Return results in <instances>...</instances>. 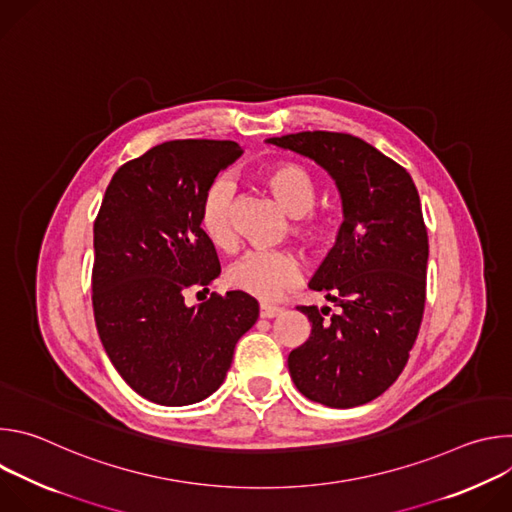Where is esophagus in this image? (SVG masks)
I'll list each match as a JSON object with an SVG mask.
<instances>
[{
  "mask_svg": "<svg viewBox=\"0 0 512 512\" xmlns=\"http://www.w3.org/2000/svg\"><path fill=\"white\" fill-rule=\"evenodd\" d=\"M281 312H283L281 308H277V306H267V304H263V306L259 308V316H261V318H277Z\"/></svg>",
  "mask_w": 512,
  "mask_h": 512,
  "instance_id": "esophagus-1",
  "label": "esophagus"
}]
</instances>
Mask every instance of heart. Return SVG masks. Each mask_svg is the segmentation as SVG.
<instances>
[{
    "instance_id": "b5f03b06",
    "label": "heart",
    "mask_w": 512,
    "mask_h": 512,
    "mask_svg": "<svg viewBox=\"0 0 512 512\" xmlns=\"http://www.w3.org/2000/svg\"><path fill=\"white\" fill-rule=\"evenodd\" d=\"M255 178L291 216L289 233L306 249L320 251L332 233V221L314 206L318 202V184L312 172L298 162H275L261 168ZM233 186L229 180H214L198 206V225L204 237L216 249L235 245L231 216ZM302 277V261L291 251H253L235 261L227 271L229 287L261 302H273Z\"/></svg>"
}]
</instances>
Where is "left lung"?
I'll return each mask as SVG.
<instances>
[{
	"label": "left lung",
	"mask_w": 512,
	"mask_h": 512,
	"mask_svg": "<svg viewBox=\"0 0 512 512\" xmlns=\"http://www.w3.org/2000/svg\"><path fill=\"white\" fill-rule=\"evenodd\" d=\"M334 178L344 210L334 249L310 287L338 306H298L310 338L287 356L298 391L326 407L383 395L415 344L427 275V229L409 172L350 133L300 131L267 139Z\"/></svg>",
	"instance_id": "obj_1"
}]
</instances>
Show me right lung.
<instances>
[{
  "label": "right lung",
  "mask_w": 512,
  "mask_h": 512,
  "mask_svg": "<svg viewBox=\"0 0 512 512\" xmlns=\"http://www.w3.org/2000/svg\"><path fill=\"white\" fill-rule=\"evenodd\" d=\"M241 154L229 139L166 141L123 164L105 190L93 227L95 324L117 373L148 401L180 407L212 395L257 322L259 304L243 291L184 304L186 289L221 273L198 206Z\"/></svg>",
  "instance_id": "add662e5"
}]
</instances>
